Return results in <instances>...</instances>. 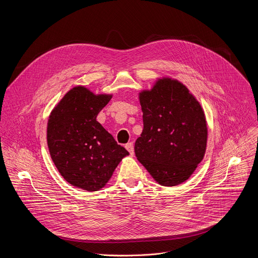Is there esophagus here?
I'll use <instances>...</instances> for the list:
<instances>
[{
    "mask_svg": "<svg viewBox=\"0 0 258 258\" xmlns=\"http://www.w3.org/2000/svg\"><path fill=\"white\" fill-rule=\"evenodd\" d=\"M125 148H126V150L131 153V154H134V144L131 142V143H127L126 145H125Z\"/></svg>",
    "mask_w": 258,
    "mask_h": 258,
    "instance_id": "esophagus-1",
    "label": "esophagus"
}]
</instances>
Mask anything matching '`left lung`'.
<instances>
[{
  "label": "left lung",
  "instance_id": "1",
  "mask_svg": "<svg viewBox=\"0 0 258 258\" xmlns=\"http://www.w3.org/2000/svg\"><path fill=\"white\" fill-rule=\"evenodd\" d=\"M144 128L135 143L137 159L162 186L188 179L202 161L207 126L189 90L170 79L140 94Z\"/></svg>",
  "mask_w": 258,
  "mask_h": 258
}]
</instances>
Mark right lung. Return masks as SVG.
I'll list each match as a JSON object with an SVG mask.
<instances>
[{"mask_svg":"<svg viewBox=\"0 0 258 258\" xmlns=\"http://www.w3.org/2000/svg\"><path fill=\"white\" fill-rule=\"evenodd\" d=\"M111 98L76 87L54 108L48 121L47 141L54 164L72 186L89 192L104 187L128 155L96 120Z\"/></svg>","mask_w":258,"mask_h":258,"instance_id":"obj_1","label":"right lung"}]
</instances>
